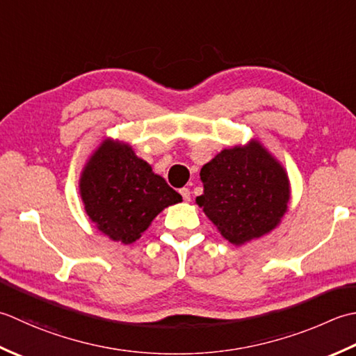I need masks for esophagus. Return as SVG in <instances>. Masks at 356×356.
<instances>
[{
    "mask_svg": "<svg viewBox=\"0 0 356 356\" xmlns=\"http://www.w3.org/2000/svg\"><path fill=\"white\" fill-rule=\"evenodd\" d=\"M179 193H181V197H183V200L187 202V201H191V191H188L187 187H183L179 191Z\"/></svg>",
    "mask_w": 356,
    "mask_h": 356,
    "instance_id": "34e87169",
    "label": "esophagus"
}]
</instances>
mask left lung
<instances>
[{"label":"left lung","mask_w":356,"mask_h":356,"mask_svg":"<svg viewBox=\"0 0 356 356\" xmlns=\"http://www.w3.org/2000/svg\"><path fill=\"white\" fill-rule=\"evenodd\" d=\"M200 177L204 192L197 204L230 244L269 235L289 209L287 172L258 140L222 149L202 165Z\"/></svg>","instance_id":"8db88e82"}]
</instances>
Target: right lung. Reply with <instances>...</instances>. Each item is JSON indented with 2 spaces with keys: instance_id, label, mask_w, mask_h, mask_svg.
<instances>
[{
  "instance_id": "right-lung-1",
  "label": "right lung",
  "mask_w": 356,
  "mask_h": 356,
  "mask_svg": "<svg viewBox=\"0 0 356 356\" xmlns=\"http://www.w3.org/2000/svg\"><path fill=\"white\" fill-rule=\"evenodd\" d=\"M78 188L89 220L124 245L140 239L165 207L183 201L129 143L113 138H104L86 159Z\"/></svg>"
}]
</instances>
